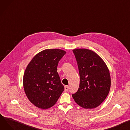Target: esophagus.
I'll use <instances>...</instances> for the list:
<instances>
[{"label": "esophagus", "instance_id": "34e87169", "mask_svg": "<svg viewBox=\"0 0 130 130\" xmlns=\"http://www.w3.org/2000/svg\"><path fill=\"white\" fill-rule=\"evenodd\" d=\"M68 88H69L68 86H67V85L65 86H64V90H65V91H67L68 90Z\"/></svg>", "mask_w": 130, "mask_h": 130}]
</instances>
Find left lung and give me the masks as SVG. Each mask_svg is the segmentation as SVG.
Segmentation results:
<instances>
[{"mask_svg": "<svg viewBox=\"0 0 130 130\" xmlns=\"http://www.w3.org/2000/svg\"><path fill=\"white\" fill-rule=\"evenodd\" d=\"M73 51L78 67L80 84L72 97L83 108H96L106 99L110 91L109 69L103 60L91 50L76 48Z\"/></svg>", "mask_w": 130, "mask_h": 130, "instance_id": "8db88e82", "label": "left lung"}]
</instances>
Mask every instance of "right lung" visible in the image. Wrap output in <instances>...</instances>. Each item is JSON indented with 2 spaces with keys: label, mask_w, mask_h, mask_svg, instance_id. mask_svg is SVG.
Here are the masks:
<instances>
[{
  "label": "right lung",
  "mask_w": 130,
  "mask_h": 130,
  "mask_svg": "<svg viewBox=\"0 0 130 130\" xmlns=\"http://www.w3.org/2000/svg\"><path fill=\"white\" fill-rule=\"evenodd\" d=\"M60 49H46L34 56L26 68L23 85L26 96L37 107H53L64 90L57 72L60 59L66 54Z\"/></svg>",
  "instance_id": "1"
}]
</instances>
